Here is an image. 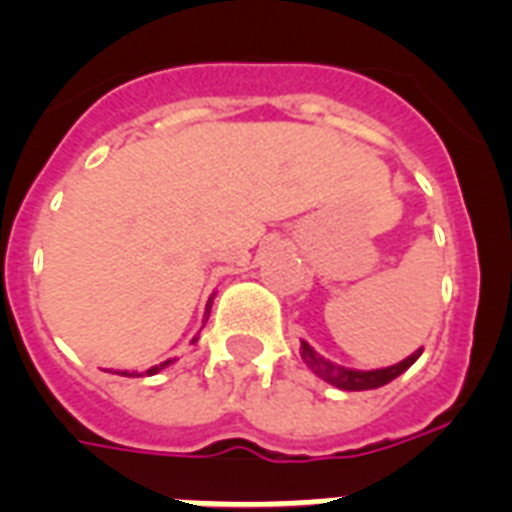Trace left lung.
I'll return each instance as SVG.
<instances>
[{"label":"left lung","instance_id":"1","mask_svg":"<svg viewBox=\"0 0 512 512\" xmlns=\"http://www.w3.org/2000/svg\"><path fill=\"white\" fill-rule=\"evenodd\" d=\"M424 353V348H418L413 356H408L405 361L395 363V366H387V369H374V371H358V369H345V366H337V363L327 361L324 356H319L308 342H301V358L306 361V366L314 371L316 377L324 379V382L335 384L340 390L348 392H361V390H377L390 384L392 379H398L405 369H411L416 358Z\"/></svg>","mask_w":512,"mask_h":512}]
</instances>
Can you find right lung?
Segmentation results:
<instances>
[{
  "label": "right lung",
  "mask_w": 512,
  "mask_h": 512,
  "mask_svg": "<svg viewBox=\"0 0 512 512\" xmlns=\"http://www.w3.org/2000/svg\"><path fill=\"white\" fill-rule=\"evenodd\" d=\"M211 301H214V298H209V303H206V316L204 319H209V311H211ZM206 324V322H204ZM172 361H164V363H159V366H154V369H149L146 371V374H156V371H162L164 366H170ZM114 374H122V377H138V374H130V371H114Z\"/></svg>",
  "instance_id": "1"
}]
</instances>
